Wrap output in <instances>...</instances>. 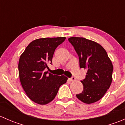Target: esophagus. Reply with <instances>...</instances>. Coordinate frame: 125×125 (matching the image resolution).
<instances>
[{
	"label": "esophagus",
	"mask_w": 125,
	"mask_h": 125,
	"mask_svg": "<svg viewBox=\"0 0 125 125\" xmlns=\"http://www.w3.org/2000/svg\"><path fill=\"white\" fill-rule=\"evenodd\" d=\"M70 79L71 81H72V82H74L75 80V78L74 77H71Z\"/></svg>",
	"instance_id": "34e87169"
}]
</instances>
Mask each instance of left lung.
<instances>
[{"instance_id":"1","label":"left lung","mask_w":125,"mask_h":125,"mask_svg":"<svg viewBox=\"0 0 125 125\" xmlns=\"http://www.w3.org/2000/svg\"><path fill=\"white\" fill-rule=\"evenodd\" d=\"M79 58L80 68L88 70L81 80L83 89L76 94L83 103L90 104L103 97L112 82L113 66L106 51L97 43L83 37L68 39Z\"/></svg>"}]
</instances>
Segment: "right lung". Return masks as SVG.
<instances>
[{
    "mask_svg": "<svg viewBox=\"0 0 125 125\" xmlns=\"http://www.w3.org/2000/svg\"><path fill=\"white\" fill-rule=\"evenodd\" d=\"M65 37L42 38L31 42L19 59V74L26 95L34 102L46 104L56 96L59 88L67 81L64 75L48 74V64H52L56 48Z\"/></svg>",
    "mask_w": 125,
    "mask_h": 125,
    "instance_id": "add662e5",
    "label": "right lung"
}]
</instances>
